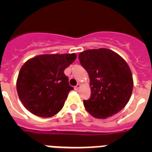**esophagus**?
Returning <instances> with one entry per match:
<instances>
[{"instance_id": "obj_1", "label": "esophagus", "mask_w": 152, "mask_h": 152, "mask_svg": "<svg viewBox=\"0 0 152 152\" xmlns=\"http://www.w3.org/2000/svg\"><path fill=\"white\" fill-rule=\"evenodd\" d=\"M80 88V84H77V85H76L75 87V89L76 90V91H77V90H78Z\"/></svg>"}]
</instances>
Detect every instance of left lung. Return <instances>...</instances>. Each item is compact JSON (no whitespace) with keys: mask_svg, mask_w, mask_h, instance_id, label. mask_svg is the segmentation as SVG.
<instances>
[{"mask_svg":"<svg viewBox=\"0 0 152 152\" xmlns=\"http://www.w3.org/2000/svg\"><path fill=\"white\" fill-rule=\"evenodd\" d=\"M79 60L90 77L91 95L84 100L86 110L97 119H106L123 110L131 97L133 79L128 64L108 49L79 53Z\"/></svg>","mask_w":152,"mask_h":152,"instance_id":"obj_1","label":"left lung"}]
</instances>
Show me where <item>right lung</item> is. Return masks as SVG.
<instances>
[{"mask_svg":"<svg viewBox=\"0 0 152 152\" xmlns=\"http://www.w3.org/2000/svg\"><path fill=\"white\" fill-rule=\"evenodd\" d=\"M76 58L75 53L41 55L24 63L19 72L17 90L26 109L44 118L61 110L68 94L74 89L64 71Z\"/></svg>","mask_w":152,"mask_h":152,"instance_id":"obj_1","label":"right lung"}]
</instances>
